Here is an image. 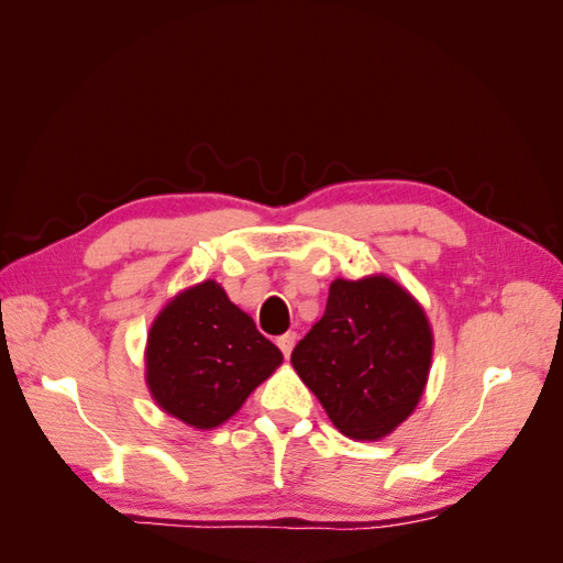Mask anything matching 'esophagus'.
Returning a JSON list of instances; mask_svg holds the SVG:
<instances>
[{"mask_svg":"<svg viewBox=\"0 0 563 563\" xmlns=\"http://www.w3.org/2000/svg\"><path fill=\"white\" fill-rule=\"evenodd\" d=\"M296 340H298V335H296L294 331H286L284 335H279V338H277V345H279V350L284 352V356H288V354L294 352Z\"/></svg>","mask_w":563,"mask_h":563,"instance_id":"1","label":"esophagus"}]
</instances>
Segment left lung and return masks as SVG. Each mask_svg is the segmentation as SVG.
I'll use <instances>...</instances> for the list:
<instances>
[{
	"label": "left lung",
	"instance_id": "8db88e82",
	"mask_svg": "<svg viewBox=\"0 0 563 563\" xmlns=\"http://www.w3.org/2000/svg\"><path fill=\"white\" fill-rule=\"evenodd\" d=\"M432 331L387 277L335 279L327 312L291 352L300 380L350 439H380L413 413L428 383Z\"/></svg>",
	"mask_w": 563,
	"mask_h": 563
}]
</instances>
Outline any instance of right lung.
Listing matches in <instances>:
<instances>
[{
	"label": "right lung",
	"instance_id": "1",
	"mask_svg": "<svg viewBox=\"0 0 563 563\" xmlns=\"http://www.w3.org/2000/svg\"><path fill=\"white\" fill-rule=\"evenodd\" d=\"M147 387L166 413L199 430L218 428L282 364L277 345L255 329L216 282L168 302L147 338Z\"/></svg>",
	"mask_w": 563,
	"mask_h": 563
}]
</instances>
